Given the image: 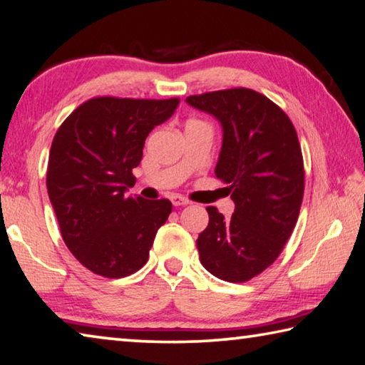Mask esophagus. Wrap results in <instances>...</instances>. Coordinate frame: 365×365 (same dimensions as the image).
Here are the masks:
<instances>
[{
	"instance_id": "obj_1",
	"label": "esophagus",
	"mask_w": 365,
	"mask_h": 365,
	"mask_svg": "<svg viewBox=\"0 0 365 365\" xmlns=\"http://www.w3.org/2000/svg\"><path fill=\"white\" fill-rule=\"evenodd\" d=\"M170 200H171V203H173V206H185V205H189L187 198H184V197H181V195H178V194L171 195Z\"/></svg>"
}]
</instances>
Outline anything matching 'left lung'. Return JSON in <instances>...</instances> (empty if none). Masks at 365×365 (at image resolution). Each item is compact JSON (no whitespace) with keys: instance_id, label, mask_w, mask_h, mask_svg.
<instances>
[{"instance_id":"obj_1","label":"left lung","mask_w":365,"mask_h":365,"mask_svg":"<svg viewBox=\"0 0 365 365\" xmlns=\"http://www.w3.org/2000/svg\"><path fill=\"white\" fill-rule=\"evenodd\" d=\"M185 103L221 123L215 173L235 203L230 219L206 208L200 262L219 279L243 283L277 260L297 222L305 187L297 133L283 109L251 88L192 95Z\"/></svg>"}]
</instances>
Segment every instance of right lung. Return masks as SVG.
I'll return each instance as SVG.
<instances>
[{"label":"right lung","instance_id":"add662e5","mask_svg":"<svg viewBox=\"0 0 365 365\" xmlns=\"http://www.w3.org/2000/svg\"><path fill=\"white\" fill-rule=\"evenodd\" d=\"M180 100L100 97L81 105L55 133L47 192L68 250L88 270L128 277L148 262L170 200L128 197L144 141Z\"/></svg>","mask_w":365,"mask_h":365}]
</instances>
